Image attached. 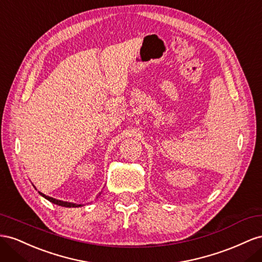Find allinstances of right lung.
Instances as JSON below:
<instances>
[{"instance_id":"add662e5","label":"right lung","mask_w":262,"mask_h":262,"mask_svg":"<svg viewBox=\"0 0 262 262\" xmlns=\"http://www.w3.org/2000/svg\"><path fill=\"white\" fill-rule=\"evenodd\" d=\"M39 194H40L41 196H43L45 199H46V200L50 201L51 203L57 204V205H59V206H63V207H79V206H81V204H76V203H69V202H63V201H60V200L52 199V198H50V196L45 195L43 193H40V192H39Z\"/></svg>"}]
</instances>
